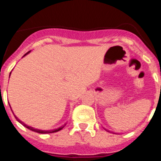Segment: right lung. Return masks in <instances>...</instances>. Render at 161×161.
Wrapping results in <instances>:
<instances>
[{"label": "right lung", "instance_id": "obj_1", "mask_svg": "<svg viewBox=\"0 0 161 161\" xmlns=\"http://www.w3.org/2000/svg\"><path fill=\"white\" fill-rule=\"evenodd\" d=\"M30 52H31V51H30ZM30 52H28L26 54H25V55H24V56H25V55H27L28 53H29ZM9 76H10V75H9ZM15 118H16V119L18 121V122H19L20 123H21V124H22L24 126H25V127H26V128H28L29 129V130H32V131H35V132H37V133H39V134H49V133H54V132H57V131H59V130H62V129L64 128V126L65 125H64L63 126H60V127H59V128L58 129H55V130H38V129H35V128H34V127H31V126H27V125H25V123H23L22 122V121L21 120H19V119H18V118L16 117V116H15Z\"/></svg>", "mask_w": 161, "mask_h": 161}]
</instances>
